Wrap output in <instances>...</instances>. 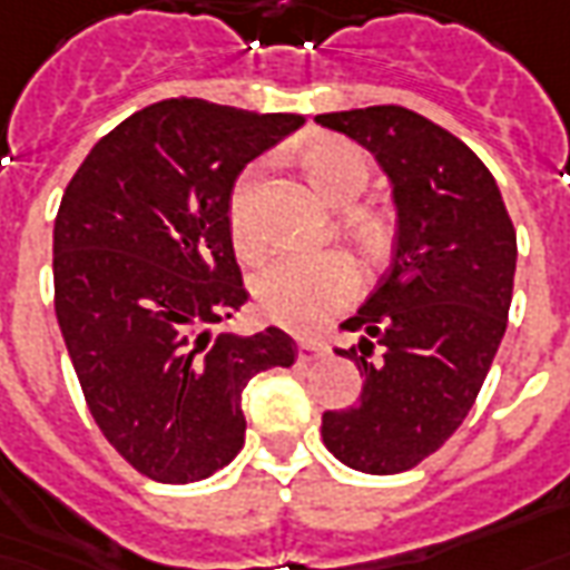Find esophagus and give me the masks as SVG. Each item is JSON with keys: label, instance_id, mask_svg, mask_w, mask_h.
<instances>
[{"label": "esophagus", "instance_id": "34e87169", "mask_svg": "<svg viewBox=\"0 0 570 570\" xmlns=\"http://www.w3.org/2000/svg\"><path fill=\"white\" fill-rule=\"evenodd\" d=\"M328 347L326 341L320 338H298V360L302 362H314L320 356H326Z\"/></svg>", "mask_w": 570, "mask_h": 570}]
</instances>
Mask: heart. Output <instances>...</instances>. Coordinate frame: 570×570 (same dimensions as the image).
<instances>
[{
  "label": "heart",
  "mask_w": 570,
  "mask_h": 570,
  "mask_svg": "<svg viewBox=\"0 0 570 570\" xmlns=\"http://www.w3.org/2000/svg\"><path fill=\"white\" fill-rule=\"evenodd\" d=\"M302 168L311 184L332 205H350L368 187L371 163L360 145L347 138L323 135L302 147ZM365 235H377L381 223L362 220ZM229 235L235 250L253 256L263 244L256 220V171H244L229 196ZM360 289V274L344 253H284L253 277V298L265 320L286 328H314Z\"/></svg>",
  "instance_id": "b5f03b06"
}]
</instances>
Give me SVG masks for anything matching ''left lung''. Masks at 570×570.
Returning <instances> with one entry per match:
<instances>
[{
  "label": "left lung",
  "instance_id": "obj_1",
  "mask_svg": "<svg viewBox=\"0 0 570 570\" xmlns=\"http://www.w3.org/2000/svg\"><path fill=\"white\" fill-rule=\"evenodd\" d=\"M360 141L392 184L390 272L338 356L365 374L360 402L323 414V444L365 474H399L456 432L508 328L517 232L478 154L423 114L374 105L320 114Z\"/></svg>",
  "mask_w": 570,
  "mask_h": 570
}]
</instances>
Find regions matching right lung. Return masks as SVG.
Returning a JSON list of instances; mask_svg holds the SVG:
<instances>
[{"mask_svg":"<svg viewBox=\"0 0 570 570\" xmlns=\"http://www.w3.org/2000/svg\"><path fill=\"white\" fill-rule=\"evenodd\" d=\"M305 124L205 99L135 111L92 147L53 223V307L92 420L159 483H193L244 444L242 392L289 368L268 326L210 335L247 302L229 235L244 166Z\"/></svg>","mask_w":570,"mask_h":570,"instance_id":"obj_1","label":"right lung"}]
</instances>
